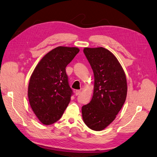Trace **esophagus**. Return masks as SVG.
<instances>
[{
    "instance_id": "obj_1",
    "label": "esophagus",
    "mask_w": 157,
    "mask_h": 157,
    "mask_svg": "<svg viewBox=\"0 0 157 157\" xmlns=\"http://www.w3.org/2000/svg\"><path fill=\"white\" fill-rule=\"evenodd\" d=\"M80 92H81V90H76V91H75V95H76V96H77V95L80 94Z\"/></svg>"
}]
</instances>
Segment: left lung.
Wrapping results in <instances>:
<instances>
[{
    "instance_id": "8db88e82",
    "label": "left lung",
    "mask_w": 157,
    "mask_h": 157,
    "mask_svg": "<svg viewBox=\"0 0 157 157\" xmlns=\"http://www.w3.org/2000/svg\"><path fill=\"white\" fill-rule=\"evenodd\" d=\"M94 77L89 104L82 107L83 121L89 128L101 131L116 119L128 92L125 72L117 59L104 48H84Z\"/></svg>"
}]
</instances>
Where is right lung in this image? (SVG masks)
I'll use <instances>...</instances> for the list:
<instances>
[{
  "label": "right lung",
  "instance_id": "add662e5",
  "mask_svg": "<svg viewBox=\"0 0 157 157\" xmlns=\"http://www.w3.org/2000/svg\"><path fill=\"white\" fill-rule=\"evenodd\" d=\"M80 49L59 47L45 55L29 78L28 96L29 104L42 124L51 125L60 119L73 94L65 68Z\"/></svg>",
  "mask_w": 157,
  "mask_h": 157
}]
</instances>
